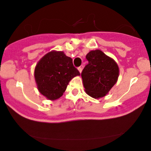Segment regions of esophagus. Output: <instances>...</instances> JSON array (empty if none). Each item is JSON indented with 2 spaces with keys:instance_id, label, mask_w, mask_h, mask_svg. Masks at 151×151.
Returning <instances> with one entry per match:
<instances>
[{
  "instance_id": "34e87169",
  "label": "esophagus",
  "mask_w": 151,
  "mask_h": 151,
  "mask_svg": "<svg viewBox=\"0 0 151 151\" xmlns=\"http://www.w3.org/2000/svg\"><path fill=\"white\" fill-rule=\"evenodd\" d=\"M78 71H80V73H81L82 71H83V66L78 67Z\"/></svg>"
}]
</instances>
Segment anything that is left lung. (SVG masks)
<instances>
[{
    "instance_id": "left-lung-1",
    "label": "left lung",
    "mask_w": 151,
    "mask_h": 151,
    "mask_svg": "<svg viewBox=\"0 0 151 151\" xmlns=\"http://www.w3.org/2000/svg\"><path fill=\"white\" fill-rule=\"evenodd\" d=\"M86 59L88 63L81 74L85 92L94 99L104 97L118 81V64L99 50L90 51Z\"/></svg>"
}]
</instances>
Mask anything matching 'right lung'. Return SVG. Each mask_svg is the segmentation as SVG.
<instances>
[{"label": "right lung", "mask_w": 151, "mask_h": 151, "mask_svg": "<svg viewBox=\"0 0 151 151\" xmlns=\"http://www.w3.org/2000/svg\"><path fill=\"white\" fill-rule=\"evenodd\" d=\"M80 75L72 59L62 51H51L38 62L34 77L39 92L49 100L62 96L70 80Z\"/></svg>", "instance_id": "obj_1"}]
</instances>
